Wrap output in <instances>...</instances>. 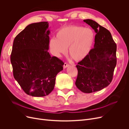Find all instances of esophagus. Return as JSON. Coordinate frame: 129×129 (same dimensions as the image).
Returning <instances> with one entry per match:
<instances>
[{
	"label": "esophagus",
	"instance_id": "1",
	"mask_svg": "<svg viewBox=\"0 0 129 129\" xmlns=\"http://www.w3.org/2000/svg\"><path fill=\"white\" fill-rule=\"evenodd\" d=\"M69 66H70L69 64H68L66 63H65L64 64V66H63V67H64V69H66V68H67V67H69Z\"/></svg>",
	"mask_w": 129,
	"mask_h": 129
}]
</instances>
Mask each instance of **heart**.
I'll return each instance as SVG.
<instances>
[{"mask_svg": "<svg viewBox=\"0 0 129 129\" xmlns=\"http://www.w3.org/2000/svg\"><path fill=\"white\" fill-rule=\"evenodd\" d=\"M95 39V34L90 28L77 25H70L60 29L52 38L49 46L53 55L61 57L68 52L70 56L79 61L86 58L91 52Z\"/></svg>", "mask_w": 129, "mask_h": 129, "instance_id": "obj_1", "label": "heart"}]
</instances>
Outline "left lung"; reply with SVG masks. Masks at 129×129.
Here are the masks:
<instances>
[{
  "label": "left lung",
  "mask_w": 129,
  "mask_h": 129,
  "mask_svg": "<svg viewBox=\"0 0 129 129\" xmlns=\"http://www.w3.org/2000/svg\"><path fill=\"white\" fill-rule=\"evenodd\" d=\"M96 32L94 44L86 58L78 63L75 85L84 93L102 90L111 82L117 64V45L111 33L91 19L84 20Z\"/></svg>",
  "instance_id": "8db88e82"
}]
</instances>
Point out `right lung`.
Here are the masks:
<instances>
[{
    "mask_svg": "<svg viewBox=\"0 0 129 129\" xmlns=\"http://www.w3.org/2000/svg\"><path fill=\"white\" fill-rule=\"evenodd\" d=\"M49 23L27 25L13 41L10 60L15 79L28 95L44 97L54 89L64 63L51 56Z\"/></svg>",
    "mask_w": 129,
    "mask_h": 129,
    "instance_id": "add662e5",
    "label": "right lung"
}]
</instances>
